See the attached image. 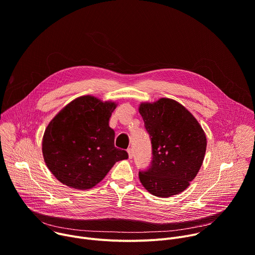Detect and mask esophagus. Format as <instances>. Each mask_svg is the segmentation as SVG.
Returning a JSON list of instances; mask_svg holds the SVG:
<instances>
[{
	"instance_id": "obj_1",
	"label": "esophagus",
	"mask_w": 255,
	"mask_h": 255,
	"mask_svg": "<svg viewBox=\"0 0 255 255\" xmlns=\"http://www.w3.org/2000/svg\"><path fill=\"white\" fill-rule=\"evenodd\" d=\"M127 152H128V155H129V158H132L133 157V149L132 148H128L127 149Z\"/></svg>"
}]
</instances>
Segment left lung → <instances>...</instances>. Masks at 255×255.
Segmentation results:
<instances>
[{
  "label": "left lung",
  "instance_id": "left-lung-1",
  "mask_svg": "<svg viewBox=\"0 0 255 255\" xmlns=\"http://www.w3.org/2000/svg\"><path fill=\"white\" fill-rule=\"evenodd\" d=\"M139 113L152 146L149 168L139 171L142 186L160 198L184 192L205 157L207 138L202 126L183 105L167 98L141 103Z\"/></svg>",
  "mask_w": 255,
  "mask_h": 255
}]
</instances>
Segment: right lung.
I'll list each match as a JSON object with an SVG mask.
<instances>
[{
    "label": "right lung",
    "instance_id": "add662e5",
    "mask_svg": "<svg viewBox=\"0 0 255 255\" xmlns=\"http://www.w3.org/2000/svg\"><path fill=\"white\" fill-rule=\"evenodd\" d=\"M117 107L83 96L67 104L50 121L42 139L44 161L63 185L77 190L94 188L113 165L128 158L114 145L109 120Z\"/></svg>",
    "mask_w": 255,
    "mask_h": 255
}]
</instances>
